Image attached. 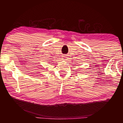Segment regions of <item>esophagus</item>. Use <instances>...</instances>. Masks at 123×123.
<instances>
[{
	"label": "esophagus",
	"mask_w": 123,
	"mask_h": 123,
	"mask_svg": "<svg viewBox=\"0 0 123 123\" xmlns=\"http://www.w3.org/2000/svg\"><path fill=\"white\" fill-rule=\"evenodd\" d=\"M63 58L64 60H66L67 58V55H63Z\"/></svg>",
	"instance_id": "34e87169"
}]
</instances>
